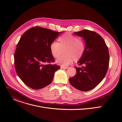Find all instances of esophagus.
<instances>
[{
	"label": "esophagus",
	"instance_id": "esophagus-1",
	"mask_svg": "<svg viewBox=\"0 0 122 122\" xmlns=\"http://www.w3.org/2000/svg\"><path fill=\"white\" fill-rule=\"evenodd\" d=\"M61 69H67V68H68V67H67V66L65 67V66H61Z\"/></svg>",
	"mask_w": 122,
	"mask_h": 122
}]
</instances>
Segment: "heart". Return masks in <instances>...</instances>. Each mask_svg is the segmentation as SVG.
I'll list each match as a JSON object with an SVG mask.
<instances>
[{
	"label": "heart",
	"instance_id": "b5f03b06",
	"mask_svg": "<svg viewBox=\"0 0 122 122\" xmlns=\"http://www.w3.org/2000/svg\"><path fill=\"white\" fill-rule=\"evenodd\" d=\"M56 63L63 66H68L73 60H80L83 56L85 51V43L83 40L78 38L71 33H66L58 38V42H52L50 45V51L54 58H58Z\"/></svg>",
	"mask_w": 122,
	"mask_h": 122
}]
</instances>
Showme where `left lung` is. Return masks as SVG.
<instances>
[{
  "label": "left lung",
  "instance_id": "8db88e82",
  "mask_svg": "<svg viewBox=\"0 0 122 122\" xmlns=\"http://www.w3.org/2000/svg\"><path fill=\"white\" fill-rule=\"evenodd\" d=\"M85 42V51L78 62L81 67L75 66L76 74L69 79L74 87L88 91L96 87L105 77L109 67V50L103 39L96 32L87 29L74 32Z\"/></svg>",
  "mask_w": 122,
  "mask_h": 122
}]
</instances>
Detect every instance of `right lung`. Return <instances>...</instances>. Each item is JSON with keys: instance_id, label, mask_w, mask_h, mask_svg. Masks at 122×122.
Returning <instances> with one entry per match:
<instances>
[{"instance_id": "obj_1", "label": "right lung", "mask_w": 122, "mask_h": 122, "mask_svg": "<svg viewBox=\"0 0 122 122\" xmlns=\"http://www.w3.org/2000/svg\"><path fill=\"white\" fill-rule=\"evenodd\" d=\"M62 32L37 26L27 30L21 37L14 53V65L17 75L29 87H45L60 68L51 64L55 59L51 54L50 45Z\"/></svg>"}]
</instances>
